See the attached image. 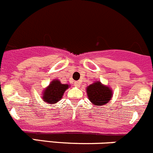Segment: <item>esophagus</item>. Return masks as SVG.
<instances>
[{"label":"esophagus","instance_id":"1","mask_svg":"<svg viewBox=\"0 0 153 153\" xmlns=\"http://www.w3.org/2000/svg\"><path fill=\"white\" fill-rule=\"evenodd\" d=\"M74 85H75V86H76V87H79V86H80V82H79V81H76V82H74Z\"/></svg>","mask_w":153,"mask_h":153}]
</instances>
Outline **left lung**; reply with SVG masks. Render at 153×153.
<instances>
[{"mask_svg":"<svg viewBox=\"0 0 153 153\" xmlns=\"http://www.w3.org/2000/svg\"><path fill=\"white\" fill-rule=\"evenodd\" d=\"M87 95L90 102L96 105H104L110 101L112 92L110 88L96 82L87 87Z\"/></svg>","mask_w":153,"mask_h":153,"instance_id":"8db88e82","label":"left lung"}]
</instances>
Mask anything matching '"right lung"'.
Listing matches in <instances>:
<instances>
[{"mask_svg": "<svg viewBox=\"0 0 153 153\" xmlns=\"http://www.w3.org/2000/svg\"><path fill=\"white\" fill-rule=\"evenodd\" d=\"M67 88V84H62L59 80L54 79L43 92V100L49 104L57 103L58 101L61 100L64 92Z\"/></svg>", "mask_w": 153, "mask_h": 153, "instance_id": "1", "label": "right lung"}]
</instances>
